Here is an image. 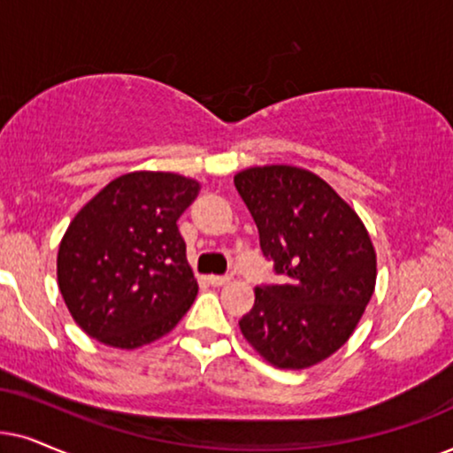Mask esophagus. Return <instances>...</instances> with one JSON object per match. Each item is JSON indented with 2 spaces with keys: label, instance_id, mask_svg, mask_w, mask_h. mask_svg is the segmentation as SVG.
<instances>
[{
  "label": "esophagus",
  "instance_id": "obj_1",
  "mask_svg": "<svg viewBox=\"0 0 453 453\" xmlns=\"http://www.w3.org/2000/svg\"><path fill=\"white\" fill-rule=\"evenodd\" d=\"M207 281L213 288H221V286H226L227 281H230V275H209Z\"/></svg>",
  "mask_w": 453,
  "mask_h": 453
}]
</instances>
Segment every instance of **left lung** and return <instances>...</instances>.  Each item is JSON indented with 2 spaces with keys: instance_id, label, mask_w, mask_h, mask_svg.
Masks as SVG:
<instances>
[{
  "instance_id": "obj_1",
  "label": "left lung",
  "mask_w": 453,
  "mask_h": 453,
  "mask_svg": "<svg viewBox=\"0 0 453 453\" xmlns=\"http://www.w3.org/2000/svg\"><path fill=\"white\" fill-rule=\"evenodd\" d=\"M234 184L281 277L257 286L240 331L277 369L321 363L348 342L375 292L369 232L357 211L303 167H249Z\"/></svg>"
}]
</instances>
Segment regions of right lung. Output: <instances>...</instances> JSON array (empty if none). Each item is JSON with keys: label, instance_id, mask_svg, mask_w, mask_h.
Listing matches in <instances>:
<instances>
[{"label": "right lung", "instance_id": "right-lung-1", "mask_svg": "<svg viewBox=\"0 0 453 453\" xmlns=\"http://www.w3.org/2000/svg\"><path fill=\"white\" fill-rule=\"evenodd\" d=\"M196 180L132 172L111 180L78 211L58 252V286L84 334L134 349L170 334L195 303L178 219Z\"/></svg>", "mask_w": 453, "mask_h": 453}]
</instances>
